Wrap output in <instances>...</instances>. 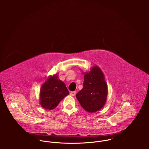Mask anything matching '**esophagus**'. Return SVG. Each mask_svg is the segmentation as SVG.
Here are the masks:
<instances>
[{
    "label": "esophagus",
    "instance_id": "34e87169",
    "mask_svg": "<svg viewBox=\"0 0 149 149\" xmlns=\"http://www.w3.org/2000/svg\"><path fill=\"white\" fill-rule=\"evenodd\" d=\"M76 94V91H73V92H70V95L71 96H75Z\"/></svg>",
    "mask_w": 149,
    "mask_h": 149
}]
</instances>
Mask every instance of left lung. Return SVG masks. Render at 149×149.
I'll use <instances>...</instances> for the list:
<instances>
[{"mask_svg":"<svg viewBox=\"0 0 149 149\" xmlns=\"http://www.w3.org/2000/svg\"><path fill=\"white\" fill-rule=\"evenodd\" d=\"M83 74L84 86L76 97L84 109L93 113L102 109L106 103L108 87L105 77L97 65L92 66L89 71L83 72Z\"/></svg>","mask_w":149,"mask_h":149,"instance_id":"obj_1","label":"left lung"}]
</instances>
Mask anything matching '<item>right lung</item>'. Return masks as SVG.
I'll return each instance as SVG.
<instances>
[{
    "label": "right lung",
    "mask_w": 149,
    "mask_h": 149,
    "mask_svg": "<svg viewBox=\"0 0 149 149\" xmlns=\"http://www.w3.org/2000/svg\"><path fill=\"white\" fill-rule=\"evenodd\" d=\"M69 93L65 84L58 79V74L50 75L41 85L40 104L46 109H53Z\"/></svg>",
    "instance_id": "1"
}]
</instances>
